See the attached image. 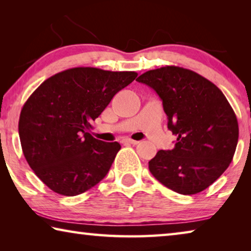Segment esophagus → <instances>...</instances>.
<instances>
[{
  "label": "esophagus",
  "instance_id": "1",
  "mask_svg": "<svg viewBox=\"0 0 251 251\" xmlns=\"http://www.w3.org/2000/svg\"><path fill=\"white\" fill-rule=\"evenodd\" d=\"M121 143L122 144H131V145H137V144H139L138 141H134V139H130V138H123Z\"/></svg>",
  "mask_w": 251,
  "mask_h": 251
}]
</instances>
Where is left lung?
I'll return each instance as SVG.
<instances>
[{
	"label": "left lung",
	"instance_id": "1",
	"mask_svg": "<svg viewBox=\"0 0 251 251\" xmlns=\"http://www.w3.org/2000/svg\"><path fill=\"white\" fill-rule=\"evenodd\" d=\"M163 100L168 129L177 136L171 151H158L150 171L181 195L205 190L223 175L236 151L239 128L223 92L210 80L179 66L147 71L136 79Z\"/></svg>",
	"mask_w": 251,
	"mask_h": 251
}]
</instances>
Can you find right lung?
Segmentation results:
<instances>
[{"label": "right lung", "mask_w": 251, "mask_h": 251, "mask_svg": "<svg viewBox=\"0 0 251 251\" xmlns=\"http://www.w3.org/2000/svg\"><path fill=\"white\" fill-rule=\"evenodd\" d=\"M137 75L74 67L44 80L25 101L19 121L22 151L50 189L76 196L107 175L121 145L96 139L88 130Z\"/></svg>", "instance_id": "1"}]
</instances>
